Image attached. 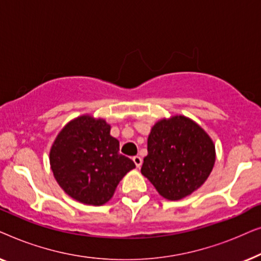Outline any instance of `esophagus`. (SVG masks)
I'll return each instance as SVG.
<instances>
[{
	"mask_svg": "<svg viewBox=\"0 0 261 261\" xmlns=\"http://www.w3.org/2000/svg\"><path fill=\"white\" fill-rule=\"evenodd\" d=\"M133 162H134L135 165H137V167H140V166H141V164H142V159H141V156H139V155H135V156H133Z\"/></svg>",
	"mask_w": 261,
	"mask_h": 261,
	"instance_id": "1",
	"label": "esophagus"
}]
</instances>
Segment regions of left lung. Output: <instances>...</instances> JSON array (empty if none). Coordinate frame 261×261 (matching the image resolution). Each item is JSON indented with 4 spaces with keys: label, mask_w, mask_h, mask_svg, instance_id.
<instances>
[{
    "label": "left lung",
    "mask_w": 261,
    "mask_h": 261,
    "mask_svg": "<svg viewBox=\"0 0 261 261\" xmlns=\"http://www.w3.org/2000/svg\"><path fill=\"white\" fill-rule=\"evenodd\" d=\"M147 152L141 173L170 201L197 190L215 163L212 139L185 116L156 122L148 135Z\"/></svg>",
    "instance_id": "obj_1"
}]
</instances>
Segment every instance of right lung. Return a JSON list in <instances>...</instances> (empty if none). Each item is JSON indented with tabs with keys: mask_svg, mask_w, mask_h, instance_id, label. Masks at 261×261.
Instances as JSON below:
<instances>
[{
	"mask_svg": "<svg viewBox=\"0 0 261 261\" xmlns=\"http://www.w3.org/2000/svg\"><path fill=\"white\" fill-rule=\"evenodd\" d=\"M55 178L64 191L85 204L102 205L113 197L133 160L120 154V144L105 120L81 116L57 137L49 152Z\"/></svg>",
	"mask_w": 261,
	"mask_h": 261,
	"instance_id": "1",
	"label": "right lung"
}]
</instances>
